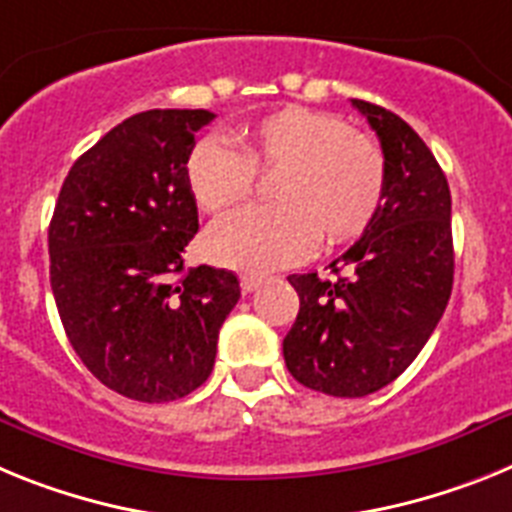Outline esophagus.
Returning a JSON list of instances; mask_svg holds the SVG:
<instances>
[{"mask_svg": "<svg viewBox=\"0 0 512 512\" xmlns=\"http://www.w3.org/2000/svg\"><path fill=\"white\" fill-rule=\"evenodd\" d=\"M265 283V278H260V275H242V281H239V286H242L244 293H252L257 291V288Z\"/></svg>", "mask_w": 512, "mask_h": 512, "instance_id": "esophagus-1", "label": "esophagus"}]
</instances>
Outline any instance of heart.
<instances>
[{
	"label": "heart",
	"mask_w": 512,
	"mask_h": 512,
	"mask_svg": "<svg viewBox=\"0 0 512 512\" xmlns=\"http://www.w3.org/2000/svg\"><path fill=\"white\" fill-rule=\"evenodd\" d=\"M229 141L206 136L185 162L193 201L208 213L237 206L257 175H270L275 206L242 208L206 231L216 265L268 273L306 260L324 244L353 242L373 224L386 195L379 144L332 113L283 105L234 128Z\"/></svg>",
	"instance_id": "obj_1"
}]
</instances>
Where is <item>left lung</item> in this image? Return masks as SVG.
I'll list each match as a JSON object with an SVG mask.
<instances>
[{
	"label": "left lung",
	"instance_id": "8db88e82",
	"mask_svg": "<svg viewBox=\"0 0 512 512\" xmlns=\"http://www.w3.org/2000/svg\"><path fill=\"white\" fill-rule=\"evenodd\" d=\"M381 141L386 195L363 237L330 268L288 275L299 317L283 358L299 384L366 397L410 366L441 322L453 288L451 190L433 151L391 110L353 100ZM348 267L350 276H340Z\"/></svg>",
	"mask_w": 512,
	"mask_h": 512
}]
</instances>
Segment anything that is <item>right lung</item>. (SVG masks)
<instances>
[{
    "label": "right lung",
    "instance_id": "1",
    "mask_svg": "<svg viewBox=\"0 0 512 512\" xmlns=\"http://www.w3.org/2000/svg\"><path fill=\"white\" fill-rule=\"evenodd\" d=\"M213 118L146 110L118 123L74 162L48 226L53 299L71 348L97 381L136 402L198 389L239 301L231 270L182 265L198 231L185 162Z\"/></svg>",
    "mask_w": 512,
    "mask_h": 512
}]
</instances>
